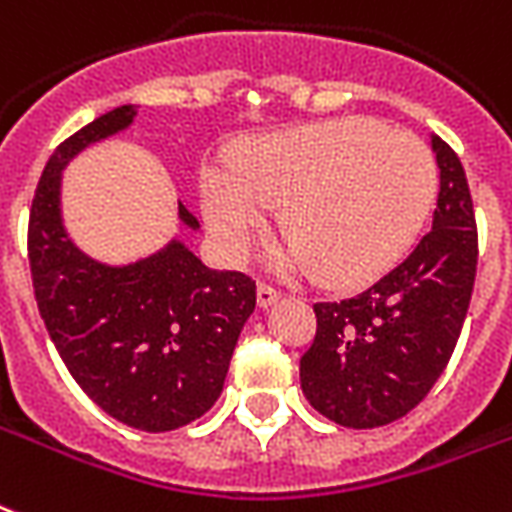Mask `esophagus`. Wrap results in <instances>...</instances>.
Returning a JSON list of instances; mask_svg holds the SVG:
<instances>
[{"mask_svg": "<svg viewBox=\"0 0 512 512\" xmlns=\"http://www.w3.org/2000/svg\"><path fill=\"white\" fill-rule=\"evenodd\" d=\"M282 298V292L276 290V287H271V284H257V306L260 308H268L273 306L276 300Z\"/></svg>", "mask_w": 512, "mask_h": 512, "instance_id": "34e87169", "label": "esophagus"}]
</instances>
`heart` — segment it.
<instances>
[{
  "instance_id": "b5f03b06",
  "label": "heart",
  "mask_w": 512,
  "mask_h": 512,
  "mask_svg": "<svg viewBox=\"0 0 512 512\" xmlns=\"http://www.w3.org/2000/svg\"><path fill=\"white\" fill-rule=\"evenodd\" d=\"M438 193V166L419 136L376 120H335L265 136L233 171L201 177V206L214 239L247 247L282 206L290 244L273 252L287 271H314L333 284H362L408 252Z\"/></svg>"
}]
</instances>
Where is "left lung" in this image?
Here are the masks:
<instances>
[{
  "label": "left lung",
  "instance_id": "1",
  "mask_svg": "<svg viewBox=\"0 0 512 512\" xmlns=\"http://www.w3.org/2000/svg\"><path fill=\"white\" fill-rule=\"evenodd\" d=\"M432 150L440 169L432 230L360 295L314 303L317 335L300 357V386L341 427H384L411 413L446 370L462 333L478 228L456 152L438 136Z\"/></svg>",
  "mask_w": 512,
  "mask_h": 512
}]
</instances>
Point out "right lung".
Wrapping results in <instances>:
<instances>
[{
    "label": "right lung",
    "mask_w": 512,
    "mask_h": 512,
    "mask_svg": "<svg viewBox=\"0 0 512 512\" xmlns=\"http://www.w3.org/2000/svg\"><path fill=\"white\" fill-rule=\"evenodd\" d=\"M134 115L131 104L112 109L50 155L31 201L29 265L39 317L85 395L128 427L169 432L217 403L257 292L252 276L209 271L179 241L150 260L109 268L66 239L61 169ZM179 217L198 228L182 204Z\"/></svg>",
    "instance_id": "obj_1"
}]
</instances>
